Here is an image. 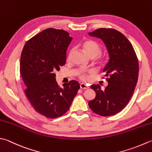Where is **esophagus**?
<instances>
[{
  "label": "esophagus",
  "instance_id": "34e87169",
  "mask_svg": "<svg viewBox=\"0 0 152 152\" xmlns=\"http://www.w3.org/2000/svg\"><path fill=\"white\" fill-rule=\"evenodd\" d=\"M80 88L84 89V90H85V89L88 88V86L86 85V84H84V83H82V84H80Z\"/></svg>",
  "mask_w": 152,
  "mask_h": 152
}]
</instances>
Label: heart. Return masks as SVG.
I'll return each instance as SVG.
<instances>
[{
  "instance_id": "heart-1",
  "label": "heart",
  "mask_w": 152,
  "mask_h": 152,
  "mask_svg": "<svg viewBox=\"0 0 152 152\" xmlns=\"http://www.w3.org/2000/svg\"><path fill=\"white\" fill-rule=\"evenodd\" d=\"M82 47L83 49L85 50L86 53H87L88 55L91 58H94L97 57L98 55H99L102 53V47L98 44L96 41L91 39H86L84 40L82 43ZM73 53V50H71L69 55L68 56V60H70ZM99 63L100 64H103L104 60L103 58H100L99 60ZM78 76L80 79L83 80H87V74L84 71H80L78 73Z\"/></svg>"
}]
</instances>
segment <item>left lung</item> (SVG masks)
Masks as SVG:
<instances>
[{
  "label": "left lung",
  "instance_id": "left-lung-1",
  "mask_svg": "<svg viewBox=\"0 0 152 152\" xmlns=\"http://www.w3.org/2000/svg\"><path fill=\"white\" fill-rule=\"evenodd\" d=\"M89 35L103 40L109 61L103 71L107 77L108 86L102 90L99 84L91 85L96 96L88 105L100 116L114 115L125 107L133 95L138 78L137 56L129 39L116 29L99 28Z\"/></svg>",
  "mask_w": 152,
  "mask_h": 152
}]
</instances>
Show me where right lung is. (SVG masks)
<instances>
[{
	"label": "right lung",
	"mask_w": 152,
	"mask_h": 152,
	"mask_svg": "<svg viewBox=\"0 0 152 152\" xmlns=\"http://www.w3.org/2000/svg\"><path fill=\"white\" fill-rule=\"evenodd\" d=\"M72 38L62 29L48 28L29 39L20 57V71L26 86V97L38 113L55 118L68 111L80 89L71 80L62 88L56 82V71L66 63Z\"/></svg>",
	"instance_id": "obj_1"
}]
</instances>
